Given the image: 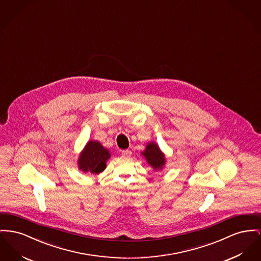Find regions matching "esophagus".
I'll use <instances>...</instances> for the list:
<instances>
[{
    "label": "esophagus",
    "instance_id": "obj_1",
    "mask_svg": "<svg viewBox=\"0 0 261 261\" xmlns=\"http://www.w3.org/2000/svg\"><path fill=\"white\" fill-rule=\"evenodd\" d=\"M131 154H132V152L130 150H125L122 152V155L124 158H130Z\"/></svg>",
    "mask_w": 261,
    "mask_h": 261
}]
</instances>
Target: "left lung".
Masks as SVG:
<instances>
[{
  "label": "left lung",
  "mask_w": 261,
  "mask_h": 261,
  "mask_svg": "<svg viewBox=\"0 0 261 261\" xmlns=\"http://www.w3.org/2000/svg\"><path fill=\"white\" fill-rule=\"evenodd\" d=\"M141 154L145 156L148 165L152 167V169L155 171L162 170L166 166V155L162 152V150L160 149L159 145L155 142H149L146 145L144 152H142Z\"/></svg>",
  "instance_id": "left-lung-1"
}]
</instances>
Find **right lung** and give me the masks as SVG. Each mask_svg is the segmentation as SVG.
<instances>
[{
	"label": "right lung",
	"mask_w": 261,
	"mask_h": 261,
	"mask_svg": "<svg viewBox=\"0 0 261 261\" xmlns=\"http://www.w3.org/2000/svg\"><path fill=\"white\" fill-rule=\"evenodd\" d=\"M110 156L109 150L98 141L90 140L77 158V168L85 173L98 174L107 168V162Z\"/></svg>",
	"instance_id": "obj_1"
}]
</instances>
